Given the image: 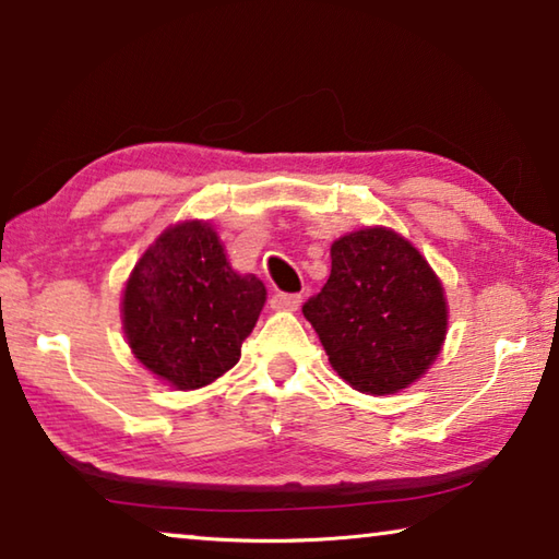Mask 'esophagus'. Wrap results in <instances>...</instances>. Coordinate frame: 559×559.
I'll list each match as a JSON object with an SVG mask.
<instances>
[{"label": "esophagus", "mask_w": 559, "mask_h": 559, "mask_svg": "<svg viewBox=\"0 0 559 559\" xmlns=\"http://www.w3.org/2000/svg\"><path fill=\"white\" fill-rule=\"evenodd\" d=\"M271 302L276 310H298L302 298L296 296V293H276Z\"/></svg>", "instance_id": "1"}]
</instances>
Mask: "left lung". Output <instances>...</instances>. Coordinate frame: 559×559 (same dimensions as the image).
<instances>
[{
	"mask_svg": "<svg viewBox=\"0 0 559 559\" xmlns=\"http://www.w3.org/2000/svg\"><path fill=\"white\" fill-rule=\"evenodd\" d=\"M330 278L302 306L330 365L372 396L396 394L429 372L449 328L447 293L429 261L386 226L340 236Z\"/></svg>",
	"mask_w": 559,
	"mask_h": 559,
	"instance_id": "8db88e82",
	"label": "left lung"
}]
</instances>
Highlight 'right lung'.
I'll return each mask as SVG.
<instances>
[{
    "instance_id": "right-lung-1",
    "label": "right lung",
    "mask_w": 559,
    "mask_h": 559,
    "mask_svg": "<svg viewBox=\"0 0 559 559\" xmlns=\"http://www.w3.org/2000/svg\"><path fill=\"white\" fill-rule=\"evenodd\" d=\"M266 302L253 273L231 269L204 219L177 222L147 246L122 288L132 355L175 390H202L239 362Z\"/></svg>"
}]
</instances>
